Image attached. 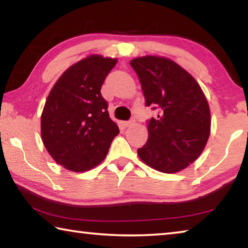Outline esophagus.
Here are the masks:
<instances>
[{"label":"esophagus","mask_w":248,"mask_h":248,"mask_svg":"<svg viewBox=\"0 0 248 248\" xmlns=\"http://www.w3.org/2000/svg\"><path fill=\"white\" fill-rule=\"evenodd\" d=\"M124 127H130V125H132L134 124V120L131 119V120H128V121H124Z\"/></svg>","instance_id":"34e87169"}]
</instances>
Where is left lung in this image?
Returning <instances> with one entry per match:
<instances>
[{
  "instance_id": "obj_1",
  "label": "left lung",
  "mask_w": 248,
  "mask_h": 248,
  "mask_svg": "<svg viewBox=\"0 0 248 248\" xmlns=\"http://www.w3.org/2000/svg\"><path fill=\"white\" fill-rule=\"evenodd\" d=\"M139 78L145 105L157 110L148 120L149 138L138 154L162 173H176L202 152L210 134V109L191 75L174 61L142 57L130 62Z\"/></svg>"
}]
</instances>
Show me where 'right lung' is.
Masks as SVG:
<instances>
[{"label":"right lung","instance_id":"right-lung-1","mask_svg":"<svg viewBox=\"0 0 248 248\" xmlns=\"http://www.w3.org/2000/svg\"><path fill=\"white\" fill-rule=\"evenodd\" d=\"M117 60L91 56L73 64L54 84L41 115V137L58 164L72 171L93 169L106 157L119 128L100 94Z\"/></svg>","mask_w":248,"mask_h":248}]
</instances>
